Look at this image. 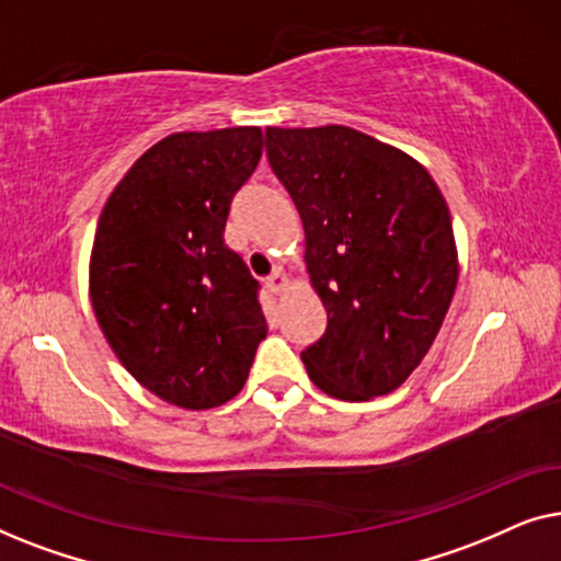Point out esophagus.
<instances>
[{
    "label": "esophagus",
    "mask_w": 561,
    "mask_h": 561,
    "mask_svg": "<svg viewBox=\"0 0 561 561\" xmlns=\"http://www.w3.org/2000/svg\"><path fill=\"white\" fill-rule=\"evenodd\" d=\"M267 288L273 290V294H286V290L290 288V280H288V275L286 273H273L271 278H267Z\"/></svg>",
    "instance_id": "34e87169"
}]
</instances>
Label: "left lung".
Here are the masks:
<instances>
[{"instance_id":"1","label":"left lung","mask_w":561,"mask_h":561,"mask_svg":"<svg viewBox=\"0 0 561 561\" xmlns=\"http://www.w3.org/2000/svg\"><path fill=\"white\" fill-rule=\"evenodd\" d=\"M273 173L306 232L327 332L301 352L340 401L396 390L439 334L457 288L449 206L419 160L352 127L265 129Z\"/></svg>"}]
</instances>
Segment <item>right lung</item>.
Segmentation results:
<instances>
[{
  "label": "right lung",
  "mask_w": 561,
  "mask_h": 561,
  "mask_svg": "<svg viewBox=\"0 0 561 561\" xmlns=\"http://www.w3.org/2000/svg\"><path fill=\"white\" fill-rule=\"evenodd\" d=\"M263 156V129L175 133L106 198L89 290L133 378L188 411L240 393L265 340L260 283L225 244L229 204Z\"/></svg>",
  "instance_id": "obj_1"
}]
</instances>
